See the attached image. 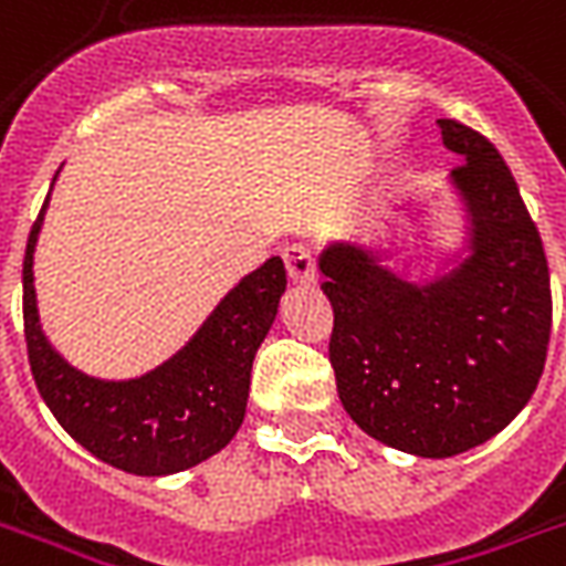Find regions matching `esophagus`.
Returning a JSON list of instances; mask_svg holds the SVG:
<instances>
[{"label":"esophagus","mask_w":566,"mask_h":566,"mask_svg":"<svg viewBox=\"0 0 566 566\" xmlns=\"http://www.w3.org/2000/svg\"><path fill=\"white\" fill-rule=\"evenodd\" d=\"M284 266H287V275H291L293 284H314L317 282V266H314V254L308 245H287L284 249Z\"/></svg>","instance_id":"obj_1"}]
</instances>
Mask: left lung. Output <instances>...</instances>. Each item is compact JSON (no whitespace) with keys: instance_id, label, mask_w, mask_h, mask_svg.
I'll use <instances>...</instances> for the list:
<instances>
[{"instance_id":"1","label":"left lung","mask_w":566,"mask_h":566,"mask_svg":"<svg viewBox=\"0 0 566 566\" xmlns=\"http://www.w3.org/2000/svg\"><path fill=\"white\" fill-rule=\"evenodd\" d=\"M439 129L463 159L451 171L469 213L463 261L412 284L365 245L321 254L347 416L382 446L433 460L481 446L523 412L552 329L549 264L511 168L478 129L451 118Z\"/></svg>"}]
</instances>
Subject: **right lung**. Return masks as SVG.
I'll return each instance as SVG.
<instances>
[{
	"instance_id": "1",
	"label": "right lung",
	"mask_w": 566,
	"mask_h": 566,
	"mask_svg": "<svg viewBox=\"0 0 566 566\" xmlns=\"http://www.w3.org/2000/svg\"><path fill=\"white\" fill-rule=\"evenodd\" d=\"M34 219L23 258V329L34 386L55 421L97 460L133 474H171L198 465L243 424L254 353L273 326L287 287L282 258H270L219 302L205 326L145 377H85L43 338L34 302Z\"/></svg>"
}]
</instances>
